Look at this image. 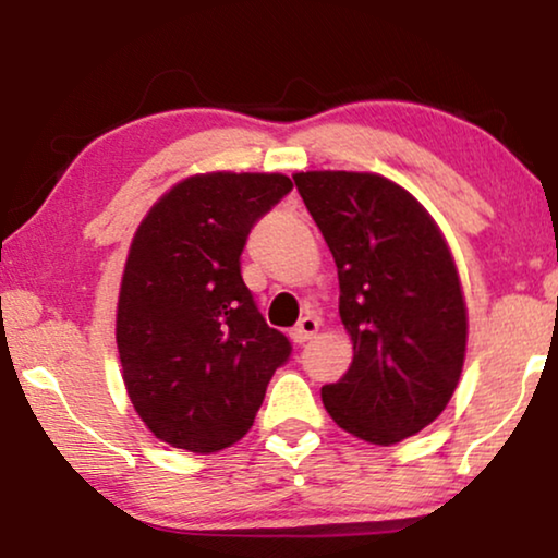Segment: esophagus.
Segmentation results:
<instances>
[{
	"instance_id": "1",
	"label": "esophagus",
	"mask_w": 558,
	"mask_h": 558,
	"mask_svg": "<svg viewBox=\"0 0 558 558\" xmlns=\"http://www.w3.org/2000/svg\"><path fill=\"white\" fill-rule=\"evenodd\" d=\"M318 331V318L316 316H303L299 324L291 329V339L295 344H306L308 339H314Z\"/></svg>"
}]
</instances>
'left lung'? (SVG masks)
I'll use <instances>...</instances> for the list:
<instances>
[{
    "label": "left lung",
    "instance_id": "left-lung-1",
    "mask_svg": "<svg viewBox=\"0 0 558 558\" xmlns=\"http://www.w3.org/2000/svg\"><path fill=\"white\" fill-rule=\"evenodd\" d=\"M339 272V316L354 360L324 385V408L356 439L390 447L447 408L464 365L466 306L436 221L375 173L293 175Z\"/></svg>",
    "mask_w": 558,
    "mask_h": 558
}]
</instances>
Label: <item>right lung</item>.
Segmentation results:
<instances>
[{
  "label": "right lung",
  "mask_w": 558,
  "mask_h": 558,
  "mask_svg": "<svg viewBox=\"0 0 558 558\" xmlns=\"http://www.w3.org/2000/svg\"><path fill=\"white\" fill-rule=\"evenodd\" d=\"M291 189L280 173L191 175L132 240L117 306L119 362L137 415L170 447L211 454L240 441L291 356L240 270L250 229Z\"/></svg>",
  "instance_id": "obj_1"
}]
</instances>
